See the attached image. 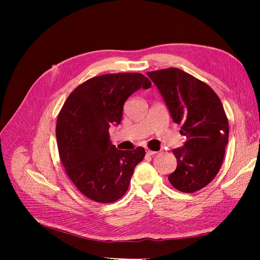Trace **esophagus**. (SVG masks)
<instances>
[{"mask_svg":"<svg viewBox=\"0 0 260 260\" xmlns=\"http://www.w3.org/2000/svg\"><path fill=\"white\" fill-rule=\"evenodd\" d=\"M146 154L148 155V156H153V155H155V154H157V152H154V151H151V149H146Z\"/></svg>","mask_w":260,"mask_h":260,"instance_id":"esophagus-1","label":"esophagus"}]
</instances>
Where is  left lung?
Segmentation results:
<instances>
[{
	"mask_svg": "<svg viewBox=\"0 0 260 260\" xmlns=\"http://www.w3.org/2000/svg\"><path fill=\"white\" fill-rule=\"evenodd\" d=\"M147 76L186 137L184 145L172 151L177 168L169 182L181 192L199 191L216 177L223 161L229 122L221 101L209 85L181 69L156 70Z\"/></svg>",
	"mask_w": 260,
	"mask_h": 260,
	"instance_id": "1",
	"label": "left lung"
}]
</instances>
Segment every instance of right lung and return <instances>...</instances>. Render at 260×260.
I'll return each mask as SVG.
<instances>
[{"label": "right lung", "mask_w": 260, "mask_h": 260, "mask_svg": "<svg viewBox=\"0 0 260 260\" xmlns=\"http://www.w3.org/2000/svg\"><path fill=\"white\" fill-rule=\"evenodd\" d=\"M151 85L138 73L102 75L77 86L62 106L56 123L60 160L78 190L90 200L113 203L128 191L145 149L116 148L108 130L121 122L125 100Z\"/></svg>", "instance_id": "obj_1"}]
</instances>
